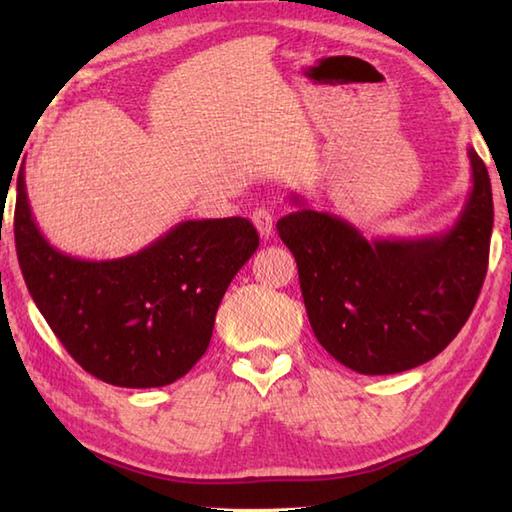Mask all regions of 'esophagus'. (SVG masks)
Returning <instances> with one entry per match:
<instances>
[{
  "instance_id": "34e87169",
  "label": "esophagus",
  "mask_w": 512,
  "mask_h": 512,
  "mask_svg": "<svg viewBox=\"0 0 512 512\" xmlns=\"http://www.w3.org/2000/svg\"><path fill=\"white\" fill-rule=\"evenodd\" d=\"M253 224L259 231V235H262L264 239L273 237L275 217H273V213H270V209H266V206H259V209L253 211Z\"/></svg>"
}]
</instances>
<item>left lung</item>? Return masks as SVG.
<instances>
[{
	"mask_svg": "<svg viewBox=\"0 0 512 512\" xmlns=\"http://www.w3.org/2000/svg\"><path fill=\"white\" fill-rule=\"evenodd\" d=\"M471 193L449 231L416 239H367L341 217L299 209L277 231L299 268L317 341L358 374H398L436 358L466 319L486 277L493 193L469 149Z\"/></svg>",
	"mask_w": 512,
	"mask_h": 512,
	"instance_id": "1",
	"label": "left lung"
}]
</instances>
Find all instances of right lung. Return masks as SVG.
I'll list each match as a JSON object with an SVG mask.
<instances>
[{
	"instance_id": "1",
	"label": "right lung",
	"mask_w": 512,
	"mask_h": 512,
	"mask_svg": "<svg viewBox=\"0 0 512 512\" xmlns=\"http://www.w3.org/2000/svg\"><path fill=\"white\" fill-rule=\"evenodd\" d=\"M17 176L15 244L30 297L85 372L116 387H162L209 347L215 312L259 246L246 217L187 220L134 255L79 259L54 248Z\"/></svg>"
}]
</instances>
